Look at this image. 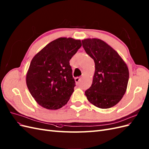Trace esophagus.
Masks as SVG:
<instances>
[{"label":"esophagus","mask_w":149,"mask_h":149,"mask_svg":"<svg viewBox=\"0 0 149 149\" xmlns=\"http://www.w3.org/2000/svg\"><path fill=\"white\" fill-rule=\"evenodd\" d=\"M79 80H80V78H79V77H76V78H75V81H76V84H78V83H79Z\"/></svg>","instance_id":"obj_1"}]
</instances>
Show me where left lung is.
Instances as JSON below:
<instances>
[{"instance_id": "left-lung-1", "label": "left lung", "mask_w": 149, "mask_h": 149, "mask_svg": "<svg viewBox=\"0 0 149 149\" xmlns=\"http://www.w3.org/2000/svg\"><path fill=\"white\" fill-rule=\"evenodd\" d=\"M82 44L95 65L93 83L85 91L88 100L100 108L115 106L127 88L129 72L126 63L117 52L101 39H86L82 40Z\"/></svg>"}]
</instances>
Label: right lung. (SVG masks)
Returning a JSON list of instances; mask_svg holds the SVG:
<instances>
[{"label": "right lung", "instance_id": "add662e5", "mask_svg": "<svg viewBox=\"0 0 149 149\" xmlns=\"http://www.w3.org/2000/svg\"><path fill=\"white\" fill-rule=\"evenodd\" d=\"M81 45L80 40L60 38L48 44L32 59L26 84L39 105L57 110L69 101L76 86L70 61Z\"/></svg>", "mask_w": 149, "mask_h": 149}]
</instances>
